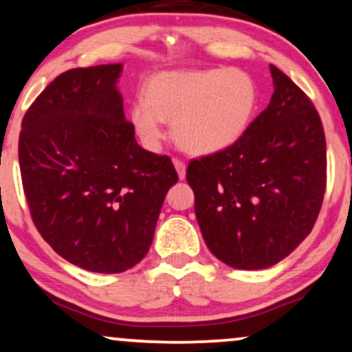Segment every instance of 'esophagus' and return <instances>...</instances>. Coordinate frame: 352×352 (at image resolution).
I'll return each mask as SVG.
<instances>
[{"instance_id": "1", "label": "esophagus", "mask_w": 352, "mask_h": 352, "mask_svg": "<svg viewBox=\"0 0 352 352\" xmlns=\"http://www.w3.org/2000/svg\"><path fill=\"white\" fill-rule=\"evenodd\" d=\"M173 166H175V170L179 173V179L184 180L185 175H186V166L184 161H180V159H173Z\"/></svg>"}]
</instances>
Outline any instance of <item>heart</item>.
<instances>
[{"label":"heart","mask_w":352,"mask_h":352,"mask_svg":"<svg viewBox=\"0 0 352 352\" xmlns=\"http://www.w3.org/2000/svg\"><path fill=\"white\" fill-rule=\"evenodd\" d=\"M258 102L256 84L242 69L162 71L146 82L130 118L141 141L155 148L162 122L186 153L206 155L228 149L247 131Z\"/></svg>","instance_id":"obj_1"}]
</instances>
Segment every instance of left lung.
<instances>
[{"label":"left lung","mask_w":352,"mask_h":352,"mask_svg":"<svg viewBox=\"0 0 352 352\" xmlns=\"http://www.w3.org/2000/svg\"><path fill=\"white\" fill-rule=\"evenodd\" d=\"M268 107L237 143L190 161L195 214L212 255L237 270L268 268L314 229L327 188V141L300 87L271 65Z\"/></svg>","instance_id":"1"}]
</instances>
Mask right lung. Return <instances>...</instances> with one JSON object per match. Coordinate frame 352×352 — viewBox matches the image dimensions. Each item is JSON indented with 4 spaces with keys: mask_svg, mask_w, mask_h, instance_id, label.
I'll return each mask as SVG.
<instances>
[{
    "mask_svg": "<svg viewBox=\"0 0 352 352\" xmlns=\"http://www.w3.org/2000/svg\"><path fill=\"white\" fill-rule=\"evenodd\" d=\"M123 66L56 76L22 118L19 167L30 216L43 240L92 273H122L153 243L168 188V155L136 143L117 81Z\"/></svg>",
    "mask_w": 352,
    "mask_h": 352,
    "instance_id": "add662e5",
    "label": "right lung"
}]
</instances>
